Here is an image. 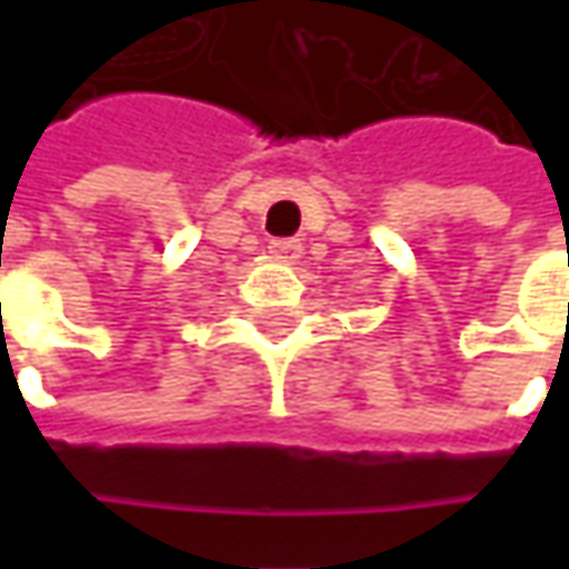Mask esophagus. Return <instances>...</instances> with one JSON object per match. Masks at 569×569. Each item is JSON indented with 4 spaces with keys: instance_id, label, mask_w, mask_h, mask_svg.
<instances>
[{
    "instance_id": "esophagus-1",
    "label": "esophagus",
    "mask_w": 569,
    "mask_h": 569,
    "mask_svg": "<svg viewBox=\"0 0 569 569\" xmlns=\"http://www.w3.org/2000/svg\"><path fill=\"white\" fill-rule=\"evenodd\" d=\"M269 250H272L274 259H284V262H295V259H297V256H300V250H303V247H300L297 240H291V237H284V240H272V247H269Z\"/></svg>"
}]
</instances>
